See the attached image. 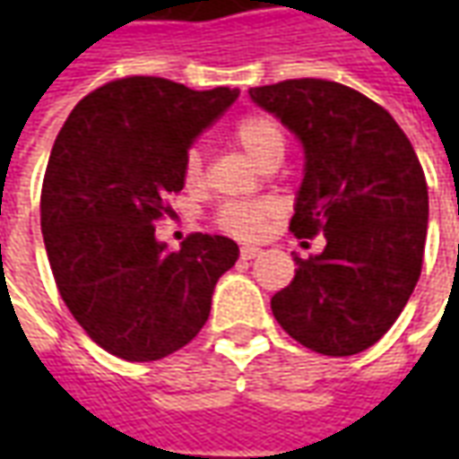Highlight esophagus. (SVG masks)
I'll return each mask as SVG.
<instances>
[{
    "mask_svg": "<svg viewBox=\"0 0 459 459\" xmlns=\"http://www.w3.org/2000/svg\"><path fill=\"white\" fill-rule=\"evenodd\" d=\"M260 253H263V250L255 248V246H243V248H240V258L253 260V258H258Z\"/></svg>",
    "mask_w": 459,
    "mask_h": 459,
    "instance_id": "1",
    "label": "esophagus"
}]
</instances>
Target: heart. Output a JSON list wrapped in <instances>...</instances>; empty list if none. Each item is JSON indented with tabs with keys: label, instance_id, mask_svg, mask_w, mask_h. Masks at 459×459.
Wrapping results in <instances>:
<instances>
[{
	"label": "heart",
	"instance_id": "obj_1",
	"mask_svg": "<svg viewBox=\"0 0 459 459\" xmlns=\"http://www.w3.org/2000/svg\"><path fill=\"white\" fill-rule=\"evenodd\" d=\"M233 140L238 142L243 150L248 152V157L260 167H265L270 161H280L285 154V127L270 115H246L233 125ZM181 177L186 186H199L204 179V160L196 147H189L181 161ZM273 204L268 201H236L221 206L216 213V223L221 230H226L230 236L238 238H253L263 233L273 219Z\"/></svg>",
	"mask_w": 459,
	"mask_h": 459
}]
</instances>
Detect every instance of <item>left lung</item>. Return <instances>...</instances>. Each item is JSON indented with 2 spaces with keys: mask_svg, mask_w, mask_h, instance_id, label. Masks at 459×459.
<instances>
[{
  "mask_svg": "<svg viewBox=\"0 0 459 459\" xmlns=\"http://www.w3.org/2000/svg\"><path fill=\"white\" fill-rule=\"evenodd\" d=\"M253 103L305 147L290 230L325 233L315 258L270 299L290 337L325 356H351L391 329L423 268L428 184L398 122L349 85L298 78L250 88Z\"/></svg>",
  "mask_w": 459,
  "mask_h": 459,
  "instance_id": "1",
  "label": "left lung"
}]
</instances>
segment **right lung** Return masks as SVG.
<instances>
[{
  "instance_id": "add662e5",
  "label": "right lung",
  "mask_w": 459,
  "mask_h": 459,
  "mask_svg": "<svg viewBox=\"0 0 459 459\" xmlns=\"http://www.w3.org/2000/svg\"><path fill=\"white\" fill-rule=\"evenodd\" d=\"M238 98L157 75L95 88L58 132L41 189V233L56 288L85 334L125 361H157L196 337L219 278L236 265L226 236L191 233L169 253L154 221L184 189L181 161Z\"/></svg>"
}]
</instances>
